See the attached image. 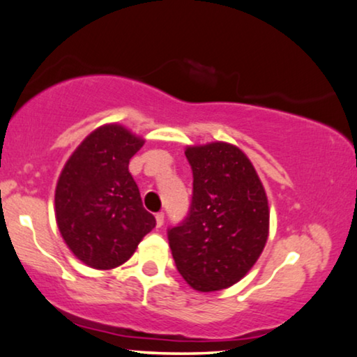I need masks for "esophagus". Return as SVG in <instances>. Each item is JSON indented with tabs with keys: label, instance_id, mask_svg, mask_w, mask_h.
<instances>
[{
	"label": "esophagus",
	"instance_id": "34e87169",
	"mask_svg": "<svg viewBox=\"0 0 357 357\" xmlns=\"http://www.w3.org/2000/svg\"><path fill=\"white\" fill-rule=\"evenodd\" d=\"M163 223H165V213H157V215H155V227L162 228Z\"/></svg>",
	"mask_w": 357,
	"mask_h": 357
}]
</instances>
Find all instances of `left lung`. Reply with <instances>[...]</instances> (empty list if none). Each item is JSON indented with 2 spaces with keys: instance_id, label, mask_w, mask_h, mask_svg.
Here are the masks:
<instances>
[{
  "instance_id": "obj_1",
  "label": "left lung",
  "mask_w": 357,
  "mask_h": 357,
  "mask_svg": "<svg viewBox=\"0 0 357 357\" xmlns=\"http://www.w3.org/2000/svg\"><path fill=\"white\" fill-rule=\"evenodd\" d=\"M192 204L168 231L178 272L199 293L227 289L249 273L267 244L268 199L254 165L228 142L188 145Z\"/></svg>"
}]
</instances>
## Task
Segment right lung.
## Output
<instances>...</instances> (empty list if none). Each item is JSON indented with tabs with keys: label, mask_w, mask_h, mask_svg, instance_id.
Instances as JSON below:
<instances>
[{
	"label": "right lung",
	"mask_w": 357,
	"mask_h": 357,
	"mask_svg": "<svg viewBox=\"0 0 357 357\" xmlns=\"http://www.w3.org/2000/svg\"><path fill=\"white\" fill-rule=\"evenodd\" d=\"M145 142L123 124L92 130L61 169L54 217L69 250L95 270H112L132 257L155 217L144 208L129 160Z\"/></svg>",
	"instance_id": "obj_1"
}]
</instances>
